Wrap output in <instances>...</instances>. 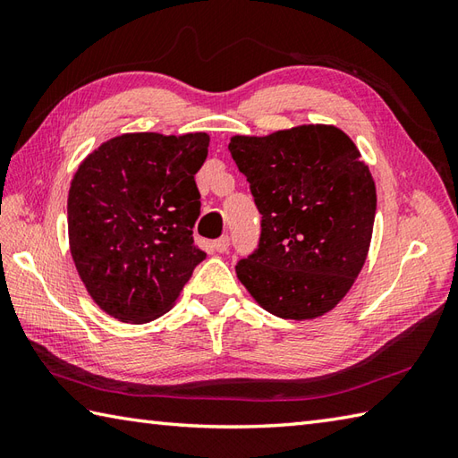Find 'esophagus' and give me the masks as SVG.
<instances>
[{"instance_id": "obj_1", "label": "esophagus", "mask_w": 458, "mask_h": 458, "mask_svg": "<svg viewBox=\"0 0 458 458\" xmlns=\"http://www.w3.org/2000/svg\"><path fill=\"white\" fill-rule=\"evenodd\" d=\"M228 246H230V238L228 236H220L218 240H214L212 248L218 251V254H224V251H228Z\"/></svg>"}]
</instances>
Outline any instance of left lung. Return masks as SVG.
Masks as SVG:
<instances>
[{
	"label": "left lung",
	"instance_id": "8db88e82",
	"mask_svg": "<svg viewBox=\"0 0 458 458\" xmlns=\"http://www.w3.org/2000/svg\"><path fill=\"white\" fill-rule=\"evenodd\" d=\"M228 149L261 214L258 248L238 261V279L276 317L328 313L364 266L376 216V184L354 141L317 123L234 135Z\"/></svg>",
	"mask_w": 458,
	"mask_h": 458
}]
</instances>
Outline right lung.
Masks as SVG:
<instances>
[{
  "mask_svg": "<svg viewBox=\"0 0 458 458\" xmlns=\"http://www.w3.org/2000/svg\"><path fill=\"white\" fill-rule=\"evenodd\" d=\"M207 133H123L86 157L68 191V242L90 297L122 323L173 307L207 254L194 244V174Z\"/></svg>",
  "mask_w": 458,
  "mask_h": 458,
  "instance_id": "right-lung-1",
  "label": "right lung"
}]
</instances>
